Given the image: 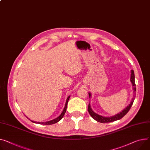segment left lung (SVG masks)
Here are the masks:
<instances>
[{
    "mask_svg": "<svg viewBox=\"0 0 150 150\" xmlns=\"http://www.w3.org/2000/svg\"><path fill=\"white\" fill-rule=\"evenodd\" d=\"M130 81L132 83L133 86V90H134V93H135L136 91V84H135V80H134V71L133 70H131V77H130ZM91 96V94L89 93V97H90ZM134 98H133L132 102L130 103V104L126 108H125L121 112L117 114L116 115H115V116L111 117H103L101 116V115H98L97 113H95L94 111H93L92 110L90 105L89 104L88 105V112L89 113L91 116L93 117L95 120H96L98 122H102V123H105V122H113L115 121H117V120H119L120 119H121L123 117H124L125 115L127 113V112L129 111V110L130 109L133 101H134Z\"/></svg>",
    "mask_w": 150,
    "mask_h": 150,
    "instance_id": "obj_1",
    "label": "left lung"
}]
</instances>
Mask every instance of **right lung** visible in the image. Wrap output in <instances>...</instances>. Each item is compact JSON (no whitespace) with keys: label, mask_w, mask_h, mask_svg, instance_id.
I'll return each instance as SVG.
<instances>
[{"label":"right lung","mask_w":150,"mask_h":150,"mask_svg":"<svg viewBox=\"0 0 150 150\" xmlns=\"http://www.w3.org/2000/svg\"><path fill=\"white\" fill-rule=\"evenodd\" d=\"M70 96L68 97V98H67V101H66V103H65V108H64V110H63L62 112L61 113V114L59 115V116L58 117L56 118V119H54V120H53L50 121H48V122H37V123H38V124H40L51 125V124H55V123L57 122L58 121H60V120L63 118L64 115H65V112H66L67 107V104H68V100H69V98H70ZM32 122H34V123H35V122H35V121H32Z\"/></svg>","instance_id":"obj_1"}]
</instances>
